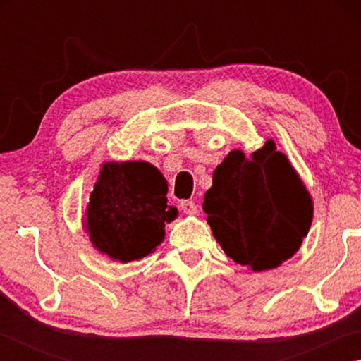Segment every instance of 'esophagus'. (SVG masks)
Listing matches in <instances>:
<instances>
[{
    "label": "esophagus",
    "instance_id": "obj_1",
    "mask_svg": "<svg viewBox=\"0 0 361 361\" xmlns=\"http://www.w3.org/2000/svg\"><path fill=\"white\" fill-rule=\"evenodd\" d=\"M180 209L185 213H188V215H195V213H197V205H195V202H192V200H181Z\"/></svg>",
    "mask_w": 361,
    "mask_h": 361
}]
</instances>
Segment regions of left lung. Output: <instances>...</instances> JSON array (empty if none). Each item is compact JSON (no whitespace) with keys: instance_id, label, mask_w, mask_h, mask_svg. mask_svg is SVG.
I'll use <instances>...</instances> for the list:
<instances>
[{"instance_id":"obj_1","label":"left lung","mask_w":361,"mask_h":361,"mask_svg":"<svg viewBox=\"0 0 361 361\" xmlns=\"http://www.w3.org/2000/svg\"><path fill=\"white\" fill-rule=\"evenodd\" d=\"M202 209L224 253L255 272L291 258L314 215L309 191L272 140L250 159L231 151L213 172Z\"/></svg>"}]
</instances>
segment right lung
Here are the masks:
<instances>
[{
	"mask_svg": "<svg viewBox=\"0 0 361 361\" xmlns=\"http://www.w3.org/2000/svg\"><path fill=\"white\" fill-rule=\"evenodd\" d=\"M167 189L166 178L148 162L103 164L84 219L92 245L121 262L154 252L166 223L178 216L167 205Z\"/></svg>",
	"mask_w": 361,
	"mask_h": 361,
	"instance_id": "right-lung-1",
	"label": "right lung"
}]
</instances>
